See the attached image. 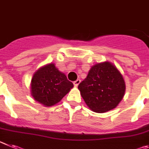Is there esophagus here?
<instances>
[{"label": "esophagus", "instance_id": "1", "mask_svg": "<svg viewBox=\"0 0 149 149\" xmlns=\"http://www.w3.org/2000/svg\"><path fill=\"white\" fill-rule=\"evenodd\" d=\"M80 81H81V80H80V79H77V80H76V81H73V84H74V86L77 87L78 85L79 84Z\"/></svg>", "mask_w": 149, "mask_h": 149}]
</instances>
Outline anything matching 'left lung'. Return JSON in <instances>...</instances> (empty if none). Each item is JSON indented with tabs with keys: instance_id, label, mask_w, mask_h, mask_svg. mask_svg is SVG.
Wrapping results in <instances>:
<instances>
[{
	"instance_id": "1",
	"label": "left lung",
	"mask_w": 149,
	"mask_h": 149,
	"mask_svg": "<svg viewBox=\"0 0 149 149\" xmlns=\"http://www.w3.org/2000/svg\"><path fill=\"white\" fill-rule=\"evenodd\" d=\"M90 109L103 113L117 106L125 91L123 77L111 63L95 65L78 86Z\"/></svg>"
}]
</instances>
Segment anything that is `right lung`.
Returning a JSON list of instances; mask_svg holds the SVG:
<instances>
[{
  "label": "right lung",
  "mask_w": 149,
  "mask_h": 149,
  "mask_svg": "<svg viewBox=\"0 0 149 149\" xmlns=\"http://www.w3.org/2000/svg\"><path fill=\"white\" fill-rule=\"evenodd\" d=\"M73 87V84L61 73L55 65L49 64L40 68L33 75L31 93L35 100L46 106L61 101Z\"/></svg>",
  "instance_id": "obj_1"
}]
</instances>
